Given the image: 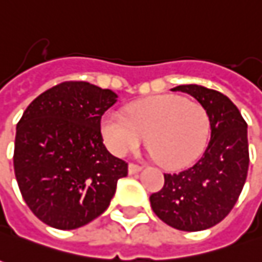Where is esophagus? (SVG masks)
Returning a JSON list of instances; mask_svg holds the SVG:
<instances>
[{
  "mask_svg": "<svg viewBox=\"0 0 262 262\" xmlns=\"http://www.w3.org/2000/svg\"><path fill=\"white\" fill-rule=\"evenodd\" d=\"M127 170H129V173H130V175H133V173H138V172H140V170H142V166L135 165V163H129V168H127Z\"/></svg>",
  "mask_w": 262,
  "mask_h": 262,
  "instance_id": "34e87169",
  "label": "esophagus"
}]
</instances>
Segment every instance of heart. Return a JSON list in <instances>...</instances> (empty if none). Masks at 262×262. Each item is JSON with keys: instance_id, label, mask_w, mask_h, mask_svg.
<instances>
[{"instance_id": "obj_1", "label": "heart", "mask_w": 262, "mask_h": 262, "mask_svg": "<svg viewBox=\"0 0 262 262\" xmlns=\"http://www.w3.org/2000/svg\"><path fill=\"white\" fill-rule=\"evenodd\" d=\"M209 115L202 104L166 94L135 103L126 116L108 112L101 133L112 154L124 156L146 143L165 168L186 166L202 154L209 136Z\"/></svg>"}]
</instances>
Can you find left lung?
<instances>
[{
	"instance_id": "left-lung-1",
	"label": "left lung",
	"mask_w": 262,
	"mask_h": 262,
	"mask_svg": "<svg viewBox=\"0 0 262 262\" xmlns=\"http://www.w3.org/2000/svg\"><path fill=\"white\" fill-rule=\"evenodd\" d=\"M172 90L191 94L205 107L211 140L191 168L165 173V185L150 195V206L172 228L202 231L224 220L243 191L250 165L247 122L235 104L216 90L198 84Z\"/></svg>"
}]
</instances>
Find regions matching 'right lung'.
I'll list each match as a JSON object with an SVG mask.
<instances>
[{
    "label": "right lung",
    "mask_w": 262,
    "mask_h": 262,
    "mask_svg": "<svg viewBox=\"0 0 262 262\" xmlns=\"http://www.w3.org/2000/svg\"><path fill=\"white\" fill-rule=\"evenodd\" d=\"M117 101L108 89L64 81L34 99L17 124L14 172L33 213L76 229L104 212L127 163L103 145L100 120Z\"/></svg>",
    "instance_id": "add662e5"
}]
</instances>
